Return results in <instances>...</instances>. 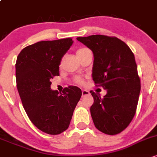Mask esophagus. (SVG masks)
I'll list each match as a JSON object with an SVG mask.
<instances>
[{"mask_svg":"<svg viewBox=\"0 0 157 157\" xmlns=\"http://www.w3.org/2000/svg\"><path fill=\"white\" fill-rule=\"evenodd\" d=\"M82 97H84V96H89L90 95V92L87 90H82Z\"/></svg>","mask_w":157,"mask_h":157,"instance_id":"1","label":"esophagus"}]
</instances>
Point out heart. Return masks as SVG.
<instances>
[{
    "instance_id": "1",
    "label": "heart",
    "mask_w": 157,
    "mask_h": 157,
    "mask_svg": "<svg viewBox=\"0 0 157 157\" xmlns=\"http://www.w3.org/2000/svg\"><path fill=\"white\" fill-rule=\"evenodd\" d=\"M89 50V49L87 48H80L78 49V50H77L76 52V55H79V54L82 53V52H84V51ZM74 82H75V83L78 84H82L84 83V78H82V77H79V76H76L75 77V78H74Z\"/></svg>"
}]
</instances>
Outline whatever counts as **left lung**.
<instances>
[{"mask_svg":"<svg viewBox=\"0 0 157 157\" xmlns=\"http://www.w3.org/2000/svg\"><path fill=\"white\" fill-rule=\"evenodd\" d=\"M76 39L93 51V80L107 91L103 98L90 91L95 127L105 134H118L129 125L138 105L141 84L134 54L117 37L93 35Z\"/></svg>","mask_w":157,"mask_h":157,"instance_id":"left-lung-1","label":"left lung"}]
</instances>
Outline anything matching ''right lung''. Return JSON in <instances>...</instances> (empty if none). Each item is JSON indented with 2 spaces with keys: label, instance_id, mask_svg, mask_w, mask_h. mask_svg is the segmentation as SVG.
<instances>
[{
  "label": "right lung",
  "instance_id": "obj_1",
  "mask_svg": "<svg viewBox=\"0 0 157 157\" xmlns=\"http://www.w3.org/2000/svg\"><path fill=\"white\" fill-rule=\"evenodd\" d=\"M73 41L71 38L42 40L21 51L15 64L17 88L23 107L33 124L50 135L66 131L82 90L75 86L62 93L51 90V79L59 75L62 57Z\"/></svg>",
  "mask_w": 157,
  "mask_h": 157
}]
</instances>
